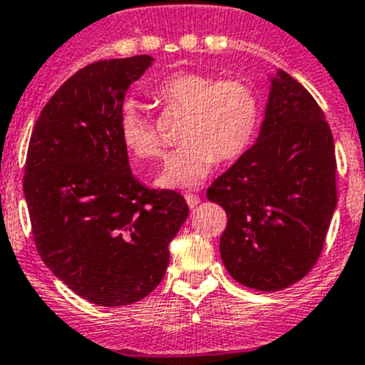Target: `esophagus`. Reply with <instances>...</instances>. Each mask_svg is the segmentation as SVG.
I'll use <instances>...</instances> for the list:
<instances>
[{
    "label": "esophagus",
    "mask_w": 365,
    "mask_h": 365,
    "mask_svg": "<svg viewBox=\"0 0 365 365\" xmlns=\"http://www.w3.org/2000/svg\"><path fill=\"white\" fill-rule=\"evenodd\" d=\"M186 202H188L190 208H197V206L200 205V197L193 195V193H188V195H186Z\"/></svg>",
    "instance_id": "34e87169"
}]
</instances>
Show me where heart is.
Wrapping results in <instances>:
<instances>
[{"label": "heart", "instance_id": "heart-1", "mask_svg": "<svg viewBox=\"0 0 365 365\" xmlns=\"http://www.w3.org/2000/svg\"><path fill=\"white\" fill-rule=\"evenodd\" d=\"M166 106L188 112L180 145L166 159L155 185L165 190H192L205 182L215 160L230 163L242 155L255 139L260 103L255 90L237 79L199 72H177L153 90ZM121 143L137 159L160 155V141L152 123L139 110L126 108L119 119Z\"/></svg>", "mask_w": 365, "mask_h": 365}]
</instances>
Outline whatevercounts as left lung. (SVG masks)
I'll return each mask as SVG.
<instances>
[{
	"label": "left lung",
	"mask_w": 365,
	"mask_h": 365,
	"mask_svg": "<svg viewBox=\"0 0 365 365\" xmlns=\"http://www.w3.org/2000/svg\"><path fill=\"white\" fill-rule=\"evenodd\" d=\"M255 143L208 188L228 224L220 259L259 292H279L309 273L336 208L335 143L313 96L289 73L269 78Z\"/></svg>",
	"instance_id": "left-lung-1"
}]
</instances>
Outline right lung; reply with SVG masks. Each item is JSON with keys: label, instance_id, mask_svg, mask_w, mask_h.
<instances>
[{"label": "right lung", "instance_id": "obj_1", "mask_svg": "<svg viewBox=\"0 0 365 365\" xmlns=\"http://www.w3.org/2000/svg\"><path fill=\"white\" fill-rule=\"evenodd\" d=\"M150 56L96 61L66 79L30 135L25 192L38 253L85 300L126 306L165 277L185 197L133 177L119 137L126 90Z\"/></svg>", "mask_w": 365, "mask_h": 365}]
</instances>
